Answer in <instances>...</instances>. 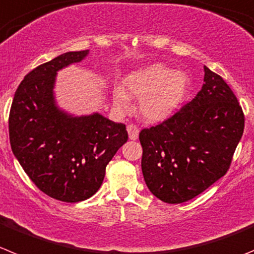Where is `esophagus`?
I'll use <instances>...</instances> for the list:
<instances>
[{"label":"esophagus","instance_id":"obj_1","mask_svg":"<svg viewBox=\"0 0 254 254\" xmlns=\"http://www.w3.org/2000/svg\"><path fill=\"white\" fill-rule=\"evenodd\" d=\"M127 132H128V137L129 139H137L138 138V132L139 129L137 128V126L134 125H128L127 126Z\"/></svg>","mask_w":254,"mask_h":254}]
</instances>
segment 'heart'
I'll list each match as a JSON object with an SVG mask.
<instances>
[{"instance_id":"obj_1","label":"heart","mask_w":254,"mask_h":254,"mask_svg":"<svg viewBox=\"0 0 254 254\" xmlns=\"http://www.w3.org/2000/svg\"><path fill=\"white\" fill-rule=\"evenodd\" d=\"M190 85L189 75L161 64H153L126 76L123 87L132 97L141 99L139 112L148 122H161L181 106ZM118 109L128 108V97L120 88L113 90Z\"/></svg>"}]
</instances>
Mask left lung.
Returning <instances> with one entry per match:
<instances>
[{
	"label": "left lung",
	"instance_id": "1",
	"mask_svg": "<svg viewBox=\"0 0 254 254\" xmlns=\"http://www.w3.org/2000/svg\"><path fill=\"white\" fill-rule=\"evenodd\" d=\"M204 73L191 102L139 132L143 179L165 203H185L224 176L243 134L244 115L234 93L205 65Z\"/></svg>",
	"mask_w": 254,
	"mask_h": 254
}]
</instances>
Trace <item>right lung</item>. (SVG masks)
Masks as SVG:
<instances>
[{"label":"right lung","mask_w":254,"mask_h":254,"mask_svg":"<svg viewBox=\"0 0 254 254\" xmlns=\"http://www.w3.org/2000/svg\"><path fill=\"white\" fill-rule=\"evenodd\" d=\"M88 54L69 51L30 71L16 90L8 118L11 148L25 173L41 191L65 203L98 191L107 165L128 139L123 123L97 112L73 116L58 107V71Z\"/></svg>","instance_id":"right-lung-1"}]
</instances>
